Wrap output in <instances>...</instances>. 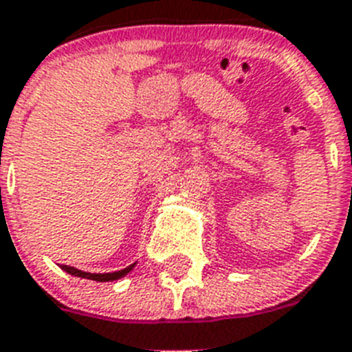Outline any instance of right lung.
<instances>
[{
	"label": "right lung",
	"mask_w": 352,
	"mask_h": 352,
	"mask_svg": "<svg viewBox=\"0 0 352 352\" xmlns=\"http://www.w3.org/2000/svg\"><path fill=\"white\" fill-rule=\"evenodd\" d=\"M133 265L135 264L128 265V267H124V270L121 271H116V273H85V271H79L76 270V267H68V265H61V270L67 271V273H70V275L74 276H81V278H90L96 280V282H111V280L121 278V276H124L126 273H130V271L133 270Z\"/></svg>",
	"instance_id": "obj_1"
}]
</instances>
